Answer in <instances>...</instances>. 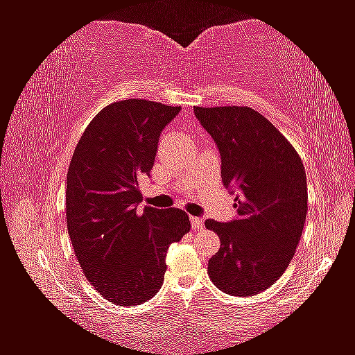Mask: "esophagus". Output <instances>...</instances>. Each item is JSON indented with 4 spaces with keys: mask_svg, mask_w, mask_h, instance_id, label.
<instances>
[{
    "mask_svg": "<svg viewBox=\"0 0 355 355\" xmlns=\"http://www.w3.org/2000/svg\"><path fill=\"white\" fill-rule=\"evenodd\" d=\"M191 226H193V230H196V231H199V230H202L204 228V220L202 218H199V216H191Z\"/></svg>",
    "mask_w": 355,
    "mask_h": 355,
    "instance_id": "1",
    "label": "esophagus"
}]
</instances>
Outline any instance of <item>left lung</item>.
<instances>
[{"label":"left lung","mask_w":355,"mask_h":355,"mask_svg":"<svg viewBox=\"0 0 355 355\" xmlns=\"http://www.w3.org/2000/svg\"><path fill=\"white\" fill-rule=\"evenodd\" d=\"M221 156V180L236 193V218L207 220L221 241L209 276L232 296H253L282 276L298 247L308 214L301 157L288 140L248 107L194 108Z\"/></svg>","instance_id":"left-lung-1"}]
</instances>
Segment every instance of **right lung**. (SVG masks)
I'll use <instances>...</instances> for the list:
<instances>
[{
  "mask_svg": "<svg viewBox=\"0 0 355 355\" xmlns=\"http://www.w3.org/2000/svg\"><path fill=\"white\" fill-rule=\"evenodd\" d=\"M150 100L105 107L89 123L67 175V226L83 272L111 303H145L162 287L166 253L191 228L187 211L145 207L161 132L180 113Z\"/></svg>",
  "mask_w": 355,
  "mask_h": 355,
  "instance_id": "add662e5",
  "label": "right lung"
}]
</instances>
